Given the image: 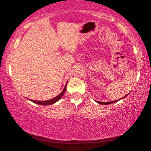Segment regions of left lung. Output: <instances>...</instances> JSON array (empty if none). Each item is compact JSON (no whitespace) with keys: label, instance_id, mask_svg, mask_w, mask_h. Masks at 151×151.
<instances>
[{"label":"left lung","instance_id":"8db88e82","mask_svg":"<svg viewBox=\"0 0 151 151\" xmlns=\"http://www.w3.org/2000/svg\"><path fill=\"white\" fill-rule=\"evenodd\" d=\"M126 96H124L122 98H124ZM119 100H121V99H119ZM118 100H115V101H113V102H98V101H97V102H98V104H112V103L116 102L117 101H118Z\"/></svg>","mask_w":151,"mask_h":151}]
</instances>
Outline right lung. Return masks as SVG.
Here are the masks:
<instances>
[{
	"mask_svg": "<svg viewBox=\"0 0 151 151\" xmlns=\"http://www.w3.org/2000/svg\"><path fill=\"white\" fill-rule=\"evenodd\" d=\"M67 83L66 84V85L65 86V88H64V89L63 91H62L60 93L58 96L55 97V98L51 99V100H47V101H36V100H31L34 103H36V104H41V105H49V104H52L53 103L56 102L57 101H58L62 97L64 96V94H65V93L66 91V88H67Z\"/></svg>",
	"mask_w": 151,
	"mask_h": 151,
	"instance_id": "right-lung-1",
	"label": "right lung"
}]
</instances>
